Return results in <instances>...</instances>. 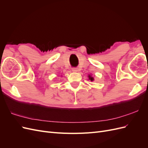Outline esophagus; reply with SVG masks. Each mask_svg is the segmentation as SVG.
<instances>
[{"label":"esophagus","instance_id":"1","mask_svg":"<svg viewBox=\"0 0 148 148\" xmlns=\"http://www.w3.org/2000/svg\"><path fill=\"white\" fill-rule=\"evenodd\" d=\"M71 70H72V71H73V72H77V71H78V69H77V68H72Z\"/></svg>","mask_w":148,"mask_h":148}]
</instances>
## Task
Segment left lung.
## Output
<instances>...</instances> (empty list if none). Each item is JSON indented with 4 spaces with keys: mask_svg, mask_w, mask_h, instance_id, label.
Wrapping results in <instances>:
<instances>
[{
    "mask_svg": "<svg viewBox=\"0 0 148 148\" xmlns=\"http://www.w3.org/2000/svg\"><path fill=\"white\" fill-rule=\"evenodd\" d=\"M89 79H90L91 81H93V80H94V78H93L92 77H91L90 75H89Z\"/></svg>",
    "mask_w": 148,
    "mask_h": 148,
    "instance_id": "left-lung-1",
    "label": "left lung"
}]
</instances>
